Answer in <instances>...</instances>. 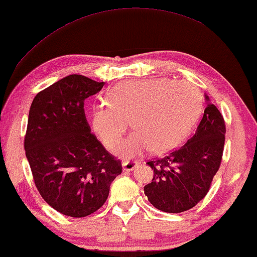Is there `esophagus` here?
<instances>
[{
    "instance_id": "1",
    "label": "esophagus",
    "mask_w": 257,
    "mask_h": 257,
    "mask_svg": "<svg viewBox=\"0 0 257 257\" xmlns=\"http://www.w3.org/2000/svg\"><path fill=\"white\" fill-rule=\"evenodd\" d=\"M138 165H140V161H125L122 164V168H123V172H132Z\"/></svg>"
}]
</instances>
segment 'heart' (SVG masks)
<instances>
[{"mask_svg":"<svg viewBox=\"0 0 257 257\" xmlns=\"http://www.w3.org/2000/svg\"><path fill=\"white\" fill-rule=\"evenodd\" d=\"M201 93L184 80L125 81L111 91V103L97 101L90 108V124L107 149L121 140L132 120L136 130L115 153L129 159L151 149L164 153L184 140L198 120Z\"/></svg>","mask_w":257,"mask_h":257,"instance_id":"heart-1","label":"heart"}]
</instances>
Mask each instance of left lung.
I'll list each match as a JSON object with an SVG mask.
<instances>
[{
	"label": "left lung",
	"instance_id": "obj_1",
	"mask_svg": "<svg viewBox=\"0 0 257 257\" xmlns=\"http://www.w3.org/2000/svg\"><path fill=\"white\" fill-rule=\"evenodd\" d=\"M206 106L194 135L182 148L149 161L153 180L144 193L157 209L166 213L189 210L205 198L221 165L225 123L218 108L205 95Z\"/></svg>",
	"mask_w": 257,
	"mask_h": 257
}]
</instances>
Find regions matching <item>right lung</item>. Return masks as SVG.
Listing matches in <instances>:
<instances>
[{"label":"right lung","instance_id":"right-lung-1","mask_svg":"<svg viewBox=\"0 0 257 257\" xmlns=\"http://www.w3.org/2000/svg\"><path fill=\"white\" fill-rule=\"evenodd\" d=\"M104 84L65 76L40 91L30 108L24 148L34 183L48 205L66 216L98 210L122 172L121 162L91 134L83 109Z\"/></svg>","mask_w":257,"mask_h":257}]
</instances>
